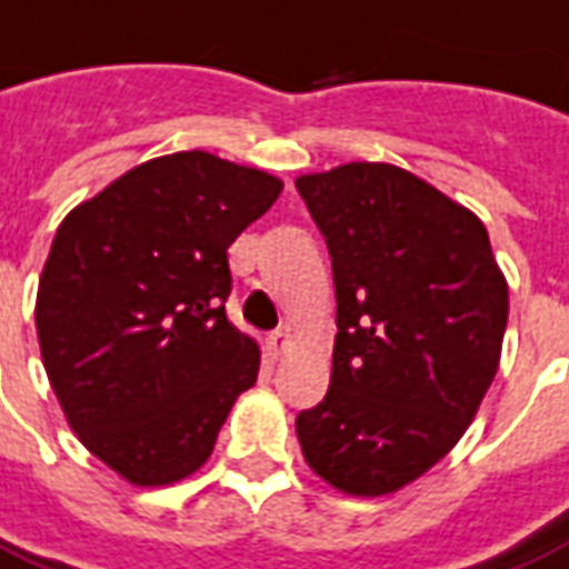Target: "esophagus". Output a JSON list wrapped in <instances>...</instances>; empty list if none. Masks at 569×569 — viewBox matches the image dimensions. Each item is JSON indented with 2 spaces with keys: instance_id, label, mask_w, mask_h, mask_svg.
Wrapping results in <instances>:
<instances>
[{
  "instance_id": "1",
  "label": "esophagus",
  "mask_w": 569,
  "mask_h": 569,
  "mask_svg": "<svg viewBox=\"0 0 569 569\" xmlns=\"http://www.w3.org/2000/svg\"><path fill=\"white\" fill-rule=\"evenodd\" d=\"M290 341H293V339H290V332H288V330H276V332H272V336H269V339H267V348L272 350V353H284V350L290 348Z\"/></svg>"
}]
</instances>
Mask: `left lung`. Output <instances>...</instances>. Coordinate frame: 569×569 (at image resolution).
Masks as SVG:
<instances>
[{
    "mask_svg": "<svg viewBox=\"0 0 569 569\" xmlns=\"http://www.w3.org/2000/svg\"><path fill=\"white\" fill-rule=\"evenodd\" d=\"M336 281L330 390L300 411L306 462L348 495L417 480L462 438L492 383L507 281L471 209L375 161L297 179Z\"/></svg>",
    "mask_w": 569,
    "mask_h": 569,
    "instance_id": "8db88e82",
    "label": "left lung"
}]
</instances>
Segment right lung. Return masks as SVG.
Instances as JSON below:
<instances>
[{
  "label": "right lung",
  "mask_w": 569,
  "mask_h": 569,
  "mask_svg": "<svg viewBox=\"0 0 569 569\" xmlns=\"http://www.w3.org/2000/svg\"><path fill=\"white\" fill-rule=\"evenodd\" d=\"M281 179L209 152H173L80 203L38 281L47 378L89 452L134 486L207 462L260 350L224 315L230 242Z\"/></svg>",
  "instance_id": "add662e5"
}]
</instances>
